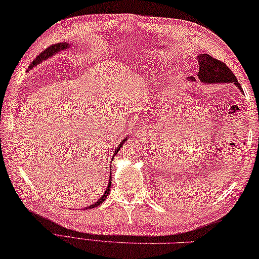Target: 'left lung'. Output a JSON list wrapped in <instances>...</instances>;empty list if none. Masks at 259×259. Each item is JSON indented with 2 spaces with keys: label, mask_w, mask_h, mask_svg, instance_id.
I'll list each match as a JSON object with an SVG mask.
<instances>
[{
  "label": "left lung",
  "mask_w": 259,
  "mask_h": 259,
  "mask_svg": "<svg viewBox=\"0 0 259 259\" xmlns=\"http://www.w3.org/2000/svg\"><path fill=\"white\" fill-rule=\"evenodd\" d=\"M197 61L199 65L197 76L202 83H233L243 94L242 88L238 83L237 77L223 62L215 60V58L207 55V54H199L197 56ZM187 80L192 82L196 81V79L193 76L187 77Z\"/></svg>",
  "instance_id": "1"
}]
</instances>
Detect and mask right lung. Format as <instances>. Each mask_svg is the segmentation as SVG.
I'll list each match as a JSON object with an SVG mask.
<instances>
[{
	"label": "right lung",
	"mask_w": 259,
	"mask_h": 259,
	"mask_svg": "<svg viewBox=\"0 0 259 259\" xmlns=\"http://www.w3.org/2000/svg\"><path fill=\"white\" fill-rule=\"evenodd\" d=\"M71 45H73V44H67V42H60V44H55V45H53V46H50L47 48V50H45L42 53H40L39 54V55L35 58V61H33L31 64H30V66L28 67L29 70H31V69H33V67L35 66H37L38 64H40L41 62H44V61H46V60H48V58L50 57H52V56H54L55 55V54H57V53H60L61 51H65V50H67V47H70ZM128 140V135L126 136V138L121 141V142L119 143V145L117 146L116 148V150H115V152H114V154L111 155V161H113V159L115 158V155L118 153V151H119V149L121 148V146H123V144L126 142V141ZM111 164V163H110ZM110 186H111V176L109 177V180H108V186H107V188H106V190H105V194L102 195V196L98 199V201H97L96 203H94V204H91L90 206H87V207H84V208H82V209H91V208H94V207H97V206H99L100 204L105 201V199L107 198V196H108V194H109V190H110Z\"/></svg>",
	"instance_id": "1"
}]
</instances>
